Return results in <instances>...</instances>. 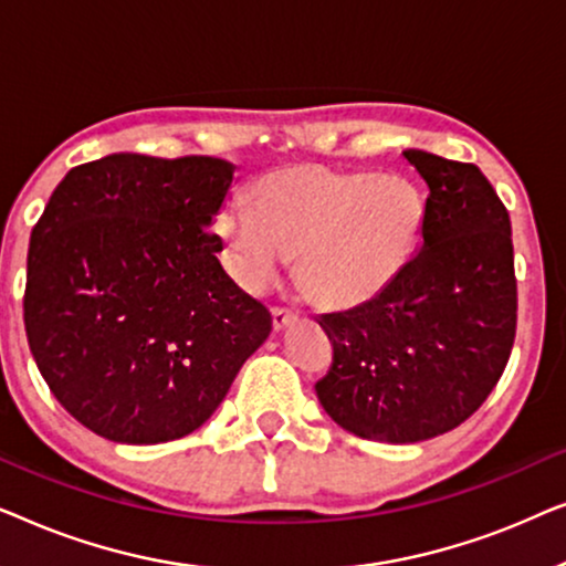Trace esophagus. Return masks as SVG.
<instances>
[{
  "label": "esophagus",
  "mask_w": 566,
  "mask_h": 566,
  "mask_svg": "<svg viewBox=\"0 0 566 566\" xmlns=\"http://www.w3.org/2000/svg\"><path fill=\"white\" fill-rule=\"evenodd\" d=\"M296 316H298V312H293V308H289V306H275L273 308V327L275 329L289 327L291 322H296Z\"/></svg>",
  "instance_id": "esophagus-1"
}]
</instances>
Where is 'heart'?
Wrapping results in <instances>:
<instances>
[{
    "label": "heart",
    "instance_id": "b5f03b06",
    "mask_svg": "<svg viewBox=\"0 0 566 566\" xmlns=\"http://www.w3.org/2000/svg\"><path fill=\"white\" fill-rule=\"evenodd\" d=\"M252 205L227 206L219 229L254 291L298 254V281L327 304H358L391 283L415 252L420 190L405 177L291 165L260 177Z\"/></svg>",
    "mask_w": 566,
    "mask_h": 566
}]
</instances>
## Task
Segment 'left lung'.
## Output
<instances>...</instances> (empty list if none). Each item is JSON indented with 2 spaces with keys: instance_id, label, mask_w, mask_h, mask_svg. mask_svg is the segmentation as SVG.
<instances>
[{
  "instance_id": "1",
  "label": "left lung",
  "mask_w": 566,
  "mask_h": 566,
  "mask_svg": "<svg viewBox=\"0 0 566 566\" xmlns=\"http://www.w3.org/2000/svg\"><path fill=\"white\" fill-rule=\"evenodd\" d=\"M428 182L420 250L374 298L322 314L335 355L316 381L353 436L420 443L459 428L507 366L517 322L510 216L476 165L407 149Z\"/></svg>"
}]
</instances>
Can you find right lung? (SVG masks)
Segmentation results:
<instances>
[{"label": "right lung", "instance_id": "obj_1", "mask_svg": "<svg viewBox=\"0 0 566 566\" xmlns=\"http://www.w3.org/2000/svg\"><path fill=\"white\" fill-rule=\"evenodd\" d=\"M234 169L111 154L69 169L33 227L30 353L61 407L113 443L198 430L273 329L208 231Z\"/></svg>", "mask_w": 566, "mask_h": 566}]
</instances>
